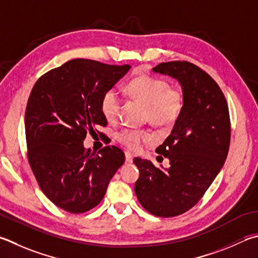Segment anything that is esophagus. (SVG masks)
Returning <instances> with one entry per match:
<instances>
[{
  "instance_id": "esophagus-1",
  "label": "esophagus",
  "mask_w": 258,
  "mask_h": 258,
  "mask_svg": "<svg viewBox=\"0 0 258 258\" xmlns=\"http://www.w3.org/2000/svg\"><path fill=\"white\" fill-rule=\"evenodd\" d=\"M133 158L134 156L130 151H126L125 152V159H126V162H132L133 161Z\"/></svg>"
}]
</instances>
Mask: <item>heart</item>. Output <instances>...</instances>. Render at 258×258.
<instances>
[{
	"label": "heart",
	"mask_w": 258,
	"mask_h": 258,
	"mask_svg": "<svg viewBox=\"0 0 258 258\" xmlns=\"http://www.w3.org/2000/svg\"><path fill=\"white\" fill-rule=\"evenodd\" d=\"M126 92L132 99L145 106V118L160 127L175 125L184 110L185 97L181 89L169 86L160 78L152 76L135 78L128 82ZM121 102L123 99L116 89H109L102 96L100 109L109 123L118 118ZM116 138L128 149L139 150L151 141L152 135L147 130L125 127L117 132Z\"/></svg>",
	"instance_id": "obj_1"
}]
</instances>
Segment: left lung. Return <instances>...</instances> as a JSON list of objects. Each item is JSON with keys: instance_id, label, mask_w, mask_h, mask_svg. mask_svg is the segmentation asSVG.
I'll return each instance as SVG.
<instances>
[{"instance_id": "left-lung-1", "label": "left lung", "mask_w": 258, "mask_h": 258, "mask_svg": "<svg viewBox=\"0 0 258 258\" xmlns=\"http://www.w3.org/2000/svg\"><path fill=\"white\" fill-rule=\"evenodd\" d=\"M153 71L180 82L185 106L171 134L156 150L161 159H169L170 167L162 169L134 158L140 171L134 189L148 212L171 218L198 204L221 170L230 145V115L218 83L198 65L171 60Z\"/></svg>"}]
</instances>
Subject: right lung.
Wrapping results in <instances>:
<instances>
[{
	"mask_svg": "<svg viewBox=\"0 0 258 258\" xmlns=\"http://www.w3.org/2000/svg\"><path fill=\"white\" fill-rule=\"evenodd\" d=\"M130 69L71 59L43 74L30 92L25 114L28 161L43 193L70 213L97 207L125 161L115 145L96 153L84 149L83 141L89 133L104 134L101 98Z\"/></svg>",
	"mask_w": 258,
	"mask_h": 258,
	"instance_id": "obj_1",
	"label": "right lung"
}]
</instances>
